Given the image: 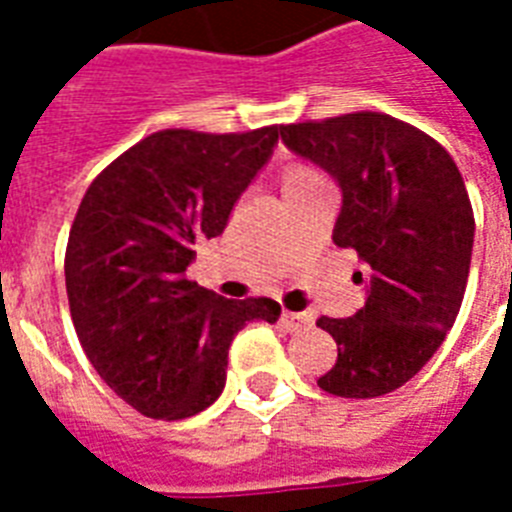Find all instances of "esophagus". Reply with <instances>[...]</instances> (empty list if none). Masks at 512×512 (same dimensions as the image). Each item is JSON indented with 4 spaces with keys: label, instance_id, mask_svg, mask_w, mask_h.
Returning a JSON list of instances; mask_svg holds the SVG:
<instances>
[{
    "label": "esophagus",
    "instance_id": "34e87169",
    "mask_svg": "<svg viewBox=\"0 0 512 512\" xmlns=\"http://www.w3.org/2000/svg\"><path fill=\"white\" fill-rule=\"evenodd\" d=\"M281 324L287 332H300V329L311 327V316L308 313H292V311H284L281 313Z\"/></svg>",
    "mask_w": 512,
    "mask_h": 512
}]
</instances>
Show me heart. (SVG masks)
Masks as SVG:
<instances>
[{
  "instance_id": "heart-1",
  "label": "heart",
  "mask_w": 512,
  "mask_h": 512,
  "mask_svg": "<svg viewBox=\"0 0 512 512\" xmlns=\"http://www.w3.org/2000/svg\"><path fill=\"white\" fill-rule=\"evenodd\" d=\"M327 183L324 175L319 170H313L308 164H289L281 172V191H297V188H311V185H321Z\"/></svg>"
}]
</instances>
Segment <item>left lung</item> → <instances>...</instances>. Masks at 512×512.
<instances>
[{
    "label": "left lung",
    "instance_id": "1",
    "mask_svg": "<svg viewBox=\"0 0 512 512\" xmlns=\"http://www.w3.org/2000/svg\"><path fill=\"white\" fill-rule=\"evenodd\" d=\"M297 156L335 177L342 209L337 247L356 249L366 303L350 319L321 316L337 361L319 388L377 398L428 364L460 313L473 255V207L441 143L377 111L281 124ZM361 279V271L353 276Z\"/></svg>",
    "mask_w": 512,
    "mask_h": 512
}]
</instances>
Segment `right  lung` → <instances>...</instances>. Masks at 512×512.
I'll return each instance as SVG.
<instances>
[{
	"label": "right lung",
	"mask_w": 512,
	"mask_h": 512,
	"mask_svg": "<svg viewBox=\"0 0 512 512\" xmlns=\"http://www.w3.org/2000/svg\"><path fill=\"white\" fill-rule=\"evenodd\" d=\"M276 140V124L154 132L84 193L66 247L71 319L103 382L146 417L185 420L215 404L236 332L279 319L271 297L225 300L185 276Z\"/></svg>",
	"instance_id": "1"
}]
</instances>
